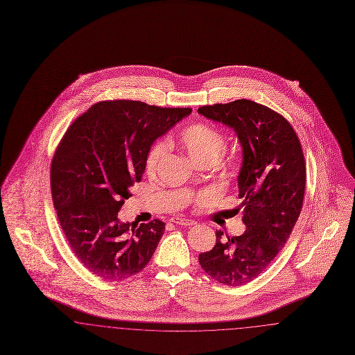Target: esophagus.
I'll use <instances>...</instances> for the list:
<instances>
[{
	"mask_svg": "<svg viewBox=\"0 0 355 355\" xmlns=\"http://www.w3.org/2000/svg\"><path fill=\"white\" fill-rule=\"evenodd\" d=\"M171 222L175 225H181V226H193L197 223V220L185 218V217H174V218H171Z\"/></svg>",
	"mask_w": 355,
	"mask_h": 355,
	"instance_id": "1",
	"label": "esophagus"
}]
</instances>
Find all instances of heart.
<instances>
[{
    "label": "heart",
    "instance_id": "heart-1",
    "mask_svg": "<svg viewBox=\"0 0 355 355\" xmlns=\"http://www.w3.org/2000/svg\"><path fill=\"white\" fill-rule=\"evenodd\" d=\"M180 142L190 159L197 165H214L226 149L225 137L218 130L206 123H194L184 129L180 133ZM166 152L168 144L165 141H157L155 144H153L145 161V169L148 173H154L157 170ZM226 171L230 174L233 171V166L227 165Z\"/></svg>",
    "mask_w": 355,
    "mask_h": 355
}]
</instances>
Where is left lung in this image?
<instances>
[{
  "label": "left lung",
  "instance_id": "left-lung-1",
  "mask_svg": "<svg viewBox=\"0 0 355 355\" xmlns=\"http://www.w3.org/2000/svg\"><path fill=\"white\" fill-rule=\"evenodd\" d=\"M198 113L236 132L242 162L236 177L245 233L225 239L217 230L203 271L229 286L245 285L269 268L285 246L304 203L306 168L300 139L286 119L250 100L202 106Z\"/></svg>",
  "mask_w": 355,
  "mask_h": 355
}]
</instances>
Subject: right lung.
<instances>
[{
  "mask_svg": "<svg viewBox=\"0 0 355 355\" xmlns=\"http://www.w3.org/2000/svg\"><path fill=\"white\" fill-rule=\"evenodd\" d=\"M191 113L119 100L93 105L76 119L53 157V203L69 246L105 281L145 269L165 223L122 222L119 211L139 182L154 141Z\"/></svg>",
  "mask_w": 355,
  "mask_h": 355,
  "instance_id": "obj_1",
  "label": "right lung"
}]
</instances>
